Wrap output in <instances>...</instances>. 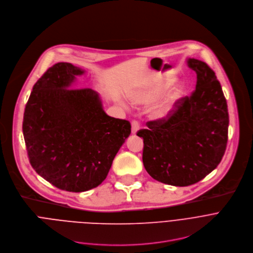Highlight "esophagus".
<instances>
[{"mask_svg": "<svg viewBox=\"0 0 253 253\" xmlns=\"http://www.w3.org/2000/svg\"><path fill=\"white\" fill-rule=\"evenodd\" d=\"M139 129V124L137 121H132L131 123V132L133 134H135L137 132V130Z\"/></svg>", "mask_w": 253, "mask_h": 253, "instance_id": "34e87169", "label": "esophagus"}]
</instances>
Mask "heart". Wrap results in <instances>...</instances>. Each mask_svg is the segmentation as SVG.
I'll list each match as a JSON object with an SVG mask.
<instances>
[{"label": "heart", "mask_w": 253, "mask_h": 253, "mask_svg": "<svg viewBox=\"0 0 253 253\" xmlns=\"http://www.w3.org/2000/svg\"><path fill=\"white\" fill-rule=\"evenodd\" d=\"M173 79L168 78V79H161L158 83V84L149 90H146L144 92L138 93L133 97L134 102L138 104H143V105H150L154 104L155 102L162 97V95L166 92V90L172 84ZM184 93V88L182 85H177L174 88H172L166 96L164 99V102H162L153 112V116L155 119L162 120L166 118L170 111L173 109L175 104L180 99V97Z\"/></svg>", "instance_id": "heart-1"}]
</instances>
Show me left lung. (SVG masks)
Listing matches in <instances>:
<instances>
[{
  "label": "left lung",
  "instance_id": "1",
  "mask_svg": "<svg viewBox=\"0 0 253 253\" xmlns=\"http://www.w3.org/2000/svg\"><path fill=\"white\" fill-rule=\"evenodd\" d=\"M195 89L181 97L162 120L149 121L136 133L143 138L142 163L158 181L188 186L211 173L221 162L228 138L226 99L215 73L196 59Z\"/></svg>",
  "mask_w": 253,
  "mask_h": 253
}]
</instances>
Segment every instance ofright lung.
<instances>
[{
  "label": "right lung",
  "instance_id": "1",
  "mask_svg": "<svg viewBox=\"0 0 253 253\" xmlns=\"http://www.w3.org/2000/svg\"><path fill=\"white\" fill-rule=\"evenodd\" d=\"M83 74L69 63L47 69L33 87L23 121L33 169L72 192L89 190L106 179L131 127L128 121L108 116L91 88H70Z\"/></svg>",
  "mask_w": 253,
  "mask_h": 253
}]
</instances>
